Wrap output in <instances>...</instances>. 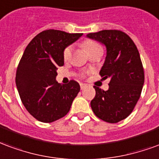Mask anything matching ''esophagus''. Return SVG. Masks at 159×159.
Returning a JSON list of instances; mask_svg holds the SVG:
<instances>
[{"mask_svg":"<svg viewBox=\"0 0 159 159\" xmlns=\"http://www.w3.org/2000/svg\"><path fill=\"white\" fill-rule=\"evenodd\" d=\"M87 87V84H80V89L81 90H84V89H85V88Z\"/></svg>","mask_w":159,"mask_h":159,"instance_id":"34e87169","label":"esophagus"}]
</instances>
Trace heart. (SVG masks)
Here are the masks:
<instances>
[{
	"mask_svg": "<svg viewBox=\"0 0 159 159\" xmlns=\"http://www.w3.org/2000/svg\"><path fill=\"white\" fill-rule=\"evenodd\" d=\"M84 47L89 54L91 52H96V51H98V50H102V46H101L98 43L95 42V41H92V40L85 41V42L84 43ZM71 46H68V47L64 50V52H63V57H64L65 60L66 59L69 58V57L71 56Z\"/></svg>",
	"mask_w": 159,
	"mask_h": 159,
	"instance_id": "heart-1",
	"label": "heart"
}]
</instances>
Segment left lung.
Listing matches in <instances>:
<instances>
[{"label": "left lung", "mask_w": 159, "mask_h": 159, "mask_svg": "<svg viewBox=\"0 0 159 159\" xmlns=\"http://www.w3.org/2000/svg\"><path fill=\"white\" fill-rule=\"evenodd\" d=\"M106 46L107 55L100 75L110 78L109 88L94 86L96 96L91 109L107 123H118L132 113L141 97L144 70L137 47L128 34L120 30H102L86 35Z\"/></svg>", "instance_id": "1"}]
</instances>
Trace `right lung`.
Wrapping results in <instances>:
<instances>
[{
    "instance_id": "1",
    "label": "right lung",
    "mask_w": 159,
    "mask_h": 159,
    "mask_svg": "<svg viewBox=\"0 0 159 159\" xmlns=\"http://www.w3.org/2000/svg\"><path fill=\"white\" fill-rule=\"evenodd\" d=\"M83 34L48 30L38 34L24 50L16 73L21 101L31 115L43 123L64 117L80 91L78 82L59 84L58 66L64 64L63 52Z\"/></svg>"
}]
</instances>
